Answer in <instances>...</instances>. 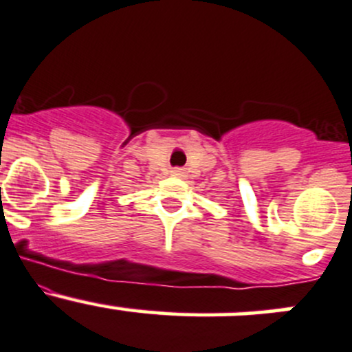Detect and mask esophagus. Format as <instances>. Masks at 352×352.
<instances>
[{
    "instance_id": "obj_1",
    "label": "esophagus",
    "mask_w": 352,
    "mask_h": 352,
    "mask_svg": "<svg viewBox=\"0 0 352 352\" xmlns=\"http://www.w3.org/2000/svg\"><path fill=\"white\" fill-rule=\"evenodd\" d=\"M184 173H186V172H184V168H173L172 170L173 177H184Z\"/></svg>"
}]
</instances>
